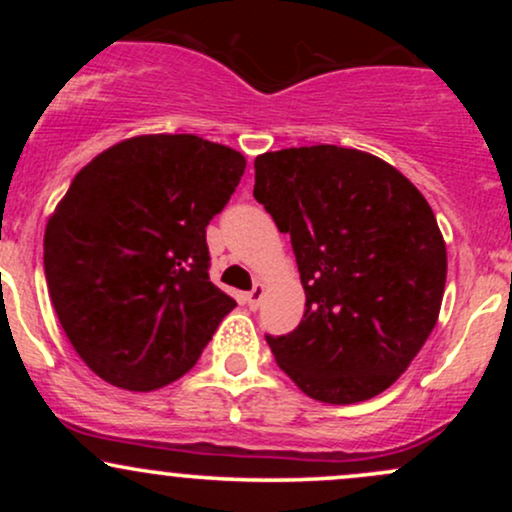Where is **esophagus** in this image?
<instances>
[{"label": "esophagus", "instance_id": "34e87169", "mask_svg": "<svg viewBox=\"0 0 512 512\" xmlns=\"http://www.w3.org/2000/svg\"><path fill=\"white\" fill-rule=\"evenodd\" d=\"M262 298H264V286L262 284H255V289H252L248 296H245V301H248V305H250L252 310H257V308H260Z\"/></svg>", "mask_w": 512, "mask_h": 512}]
</instances>
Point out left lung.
<instances>
[{"label":"left lung","mask_w":512,"mask_h":512,"mask_svg":"<svg viewBox=\"0 0 512 512\" xmlns=\"http://www.w3.org/2000/svg\"><path fill=\"white\" fill-rule=\"evenodd\" d=\"M252 195L291 236L305 313L267 334L308 397L354 404L387 390L436 327L448 255L436 216L378 156L320 144L255 158Z\"/></svg>","instance_id":"8db88e82"}]
</instances>
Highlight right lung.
I'll return each instance as SVG.
<instances>
[{
    "instance_id": "1",
    "label": "right lung",
    "mask_w": 512,
    "mask_h": 512,
    "mask_svg": "<svg viewBox=\"0 0 512 512\" xmlns=\"http://www.w3.org/2000/svg\"><path fill=\"white\" fill-rule=\"evenodd\" d=\"M243 173L238 151L195 134L127 139L76 173L45 228V279L74 351L110 385L178 380L236 308L209 281L207 226Z\"/></svg>"
}]
</instances>
